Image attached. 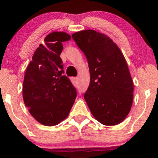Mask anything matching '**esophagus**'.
I'll use <instances>...</instances> for the list:
<instances>
[{"mask_svg":"<svg viewBox=\"0 0 158 158\" xmlns=\"http://www.w3.org/2000/svg\"><path fill=\"white\" fill-rule=\"evenodd\" d=\"M73 79H74V81H77V80H78V78H77V77H74L73 78Z\"/></svg>","mask_w":158,"mask_h":158,"instance_id":"1","label":"esophagus"}]
</instances>
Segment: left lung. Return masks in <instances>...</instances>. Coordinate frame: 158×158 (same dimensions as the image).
Segmentation results:
<instances>
[{"instance_id":"obj_1","label":"left lung","mask_w":158,"mask_h":158,"mask_svg":"<svg viewBox=\"0 0 158 158\" xmlns=\"http://www.w3.org/2000/svg\"><path fill=\"white\" fill-rule=\"evenodd\" d=\"M72 37L87 58L90 75L84 99L95 118L111 126L121 123L130 111L134 85L121 49L105 34L94 30Z\"/></svg>"}]
</instances>
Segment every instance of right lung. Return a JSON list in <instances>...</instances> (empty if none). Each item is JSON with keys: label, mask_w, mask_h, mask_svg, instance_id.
Listing matches in <instances>:
<instances>
[{"label": "right lung", "mask_w": 158, "mask_h": 158, "mask_svg": "<svg viewBox=\"0 0 158 158\" xmlns=\"http://www.w3.org/2000/svg\"><path fill=\"white\" fill-rule=\"evenodd\" d=\"M71 36L65 32H52L35 50L26 68L23 99L31 116L46 126L59 124L68 116L77 97L75 88L63 75L60 57L63 42Z\"/></svg>", "instance_id": "obj_1"}]
</instances>
